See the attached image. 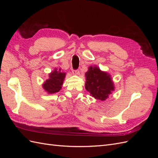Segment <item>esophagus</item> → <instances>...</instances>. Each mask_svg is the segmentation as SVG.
Instances as JSON below:
<instances>
[{"label": "esophagus", "instance_id": "1", "mask_svg": "<svg viewBox=\"0 0 158 158\" xmlns=\"http://www.w3.org/2000/svg\"><path fill=\"white\" fill-rule=\"evenodd\" d=\"M73 73L74 74H78L80 73V71L78 70H73Z\"/></svg>", "mask_w": 158, "mask_h": 158}]
</instances>
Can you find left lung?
<instances>
[{"label":"left lung","mask_w":158,"mask_h":158,"mask_svg":"<svg viewBox=\"0 0 158 158\" xmlns=\"http://www.w3.org/2000/svg\"><path fill=\"white\" fill-rule=\"evenodd\" d=\"M85 75V88L94 98L103 101L114 90L111 76L98 67L89 66Z\"/></svg>","instance_id":"obj_1"}]
</instances>
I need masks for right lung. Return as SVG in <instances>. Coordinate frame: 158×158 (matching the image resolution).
I'll return each mask as SVG.
<instances>
[{"label":"right lung","mask_w":158,"mask_h":158,"mask_svg":"<svg viewBox=\"0 0 158 158\" xmlns=\"http://www.w3.org/2000/svg\"><path fill=\"white\" fill-rule=\"evenodd\" d=\"M66 73L62 72L60 69H56L49 74V79L47 80L43 84V87L49 94L58 92L61 89Z\"/></svg>","instance_id":"right-lung-1"}]
</instances>
